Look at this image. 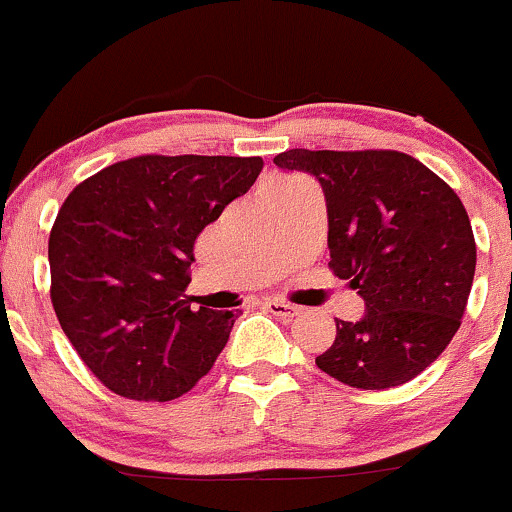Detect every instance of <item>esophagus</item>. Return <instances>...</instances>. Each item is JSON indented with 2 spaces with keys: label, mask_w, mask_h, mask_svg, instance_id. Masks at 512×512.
<instances>
[{
  "label": "esophagus",
  "mask_w": 512,
  "mask_h": 512,
  "mask_svg": "<svg viewBox=\"0 0 512 512\" xmlns=\"http://www.w3.org/2000/svg\"><path fill=\"white\" fill-rule=\"evenodd\" d=\"M262 306L267 308L269 313H274L277 318H284V320H291L299 316V308L291 306V303H284V301H277V299H267Z\"/></svg>",
  "instance_id": "obj_1"
}]
</instances>
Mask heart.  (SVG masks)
Listing matches in <instances>:
<instances>
[{
    "label": "heart",
    "instance_id": "b5f03b06",
    "mask_svg": "<svg viewBox=\"0 0 512 512\" xmlns=\"http://www.w3.org/2000/svg\"><path fill=\"white\" fill-rule=\"evenodd\" d=\"M306 179L301 177H272L265 184V192H286V189H296V187H306Z\"/></svg>",
    "mask_w": 512,
    "mask_h": 512
}]
</instances>
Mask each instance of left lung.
Segmentation results:
<instances>
[{
	"instance_id": "1",
	"label": "left lung",
	"mask_w": 512,
	"mask_h": 512,
	"mask_svg": "<svg viewBox=\"0 0 512 512\" xmlns=\"http://www.w3.org/2000/svg\"><path fill=\"white\" fill-rule=\"evenodd\" d=\"M274 165L320 182L328 267L367 308L357 323L335 320L318 369L364 391L415 379L459 330L474 282L476 243L459 196L398 150L294 148Z\"/></svg>"
}]
</instances>
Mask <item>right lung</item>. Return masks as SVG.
Listing matches in <instances>:
<instances>
[{
  "mask_svg": "<svg viewBox=\"0 0 512 512\" xmlns=\"http://www.w3.org/2000/svg\"><path fill=\"white\" fill-rule=\"evenodd\" d=\"M262 157L138 155L92 174L48 240L50 301L106 389L133 401L192 391L238 313L192 311L194 243L262 172Z\"/></svg>",
  "mask_w": 512,
  "mask_h": 512,
  "instance_id": "obj_1",
  "label": "right lung"
}]
</instances>
